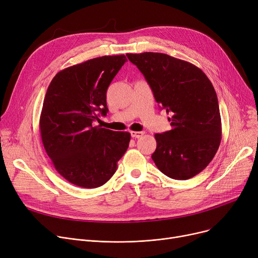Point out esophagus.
<instances>
[{
	"label": "esophagus",
	"mask_w": 258,
	"mask_h": 258,
	"mask_svg": "<svg viewBox=\"0 0 258 258\" xmlns=\"http://www.w3.org/2000/svg\"><path fill=\"white\" fill-rule=\"evenodd\" d=\"M143 132H131V136L133 138H141L143 136Z\"/></svg>",
	"instance_id": "1"
}]
</instances>
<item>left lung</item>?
Here are the masks:
<instances>
[{"mask_svg":"<svg viewBox=\"0 0 258 258\" xmlns=\"http://www.w3.org/2000/svg\"><path fill=\"white\" fill-rule=\"evenodd\" d=\"M150 85L156 101L171 114V130L156 134L152 155L161 172L174 180L190 179L219 150L222 121L218 96L197 66L164 53L126 54Z\"/></svg>","mask_w":258,"mask_h":258,"instance_id":"1","label":"left lung"}]
</instances>
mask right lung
Here are the masks:
<instances>
[{
    "instance_id": "1",
    "label": "right lung",
    "mask_w": 258,
    "mask_h": 258,
    "mask_svg": "<svg viewBox=\"0 0 258 258\" xmlns=\"http://www.w3.org/2000/svg\"><path fill=\"white\" fill-rule=\"evenodd\" d=\"M125 61V55L89 59L59 71L48 87L40 137L56 171L76 186L105 184L128 147L130 133L93 124L106 115L107 88Z\"/></svg>"
}]
</instances>
